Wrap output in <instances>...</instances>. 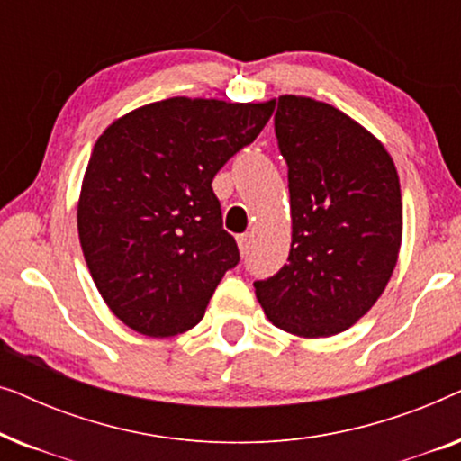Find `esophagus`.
I'll use <instances>...</instances> for the list:
<instances>
[{
    "label": "esophagus",
    "mask_w": 461,
    "mask_h": 461,
    "mask_svg": "<svg viewBox=\"0 0 461 461\" xmlns=\"http://www.w3.org/2000/svg\"><path fill=\"white\" fill-rule=\"evenodd\" d=\"M237 243H239V249H241V254L245 256L251 248V235L249 232H243V235L237 237Z\"/></svg>",
    "instance_id": "esophagus-1"
}]
</instances>
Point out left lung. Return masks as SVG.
I'll list each match as a JSON object with an SVG mask.
<instances>
[{"label":"left lung","mask_w":461,"mask_h":461,"mask_svg":"<svg viewBox=\"0 0 461 461\" xmlns=\"http://www.w3.org/2000/svg\"><path fill=\"white\" fill-rule=\"evenodd\" d=\"M275 134L287 161L292 249L256 281L268 321L300 338L355 325L386 289L402 237L401 185L377 138L336 106L279 96Z\"/></svg>","instance_id":"obj_1"}]
</instances>
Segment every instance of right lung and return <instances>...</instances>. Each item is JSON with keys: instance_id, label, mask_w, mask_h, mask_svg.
Returning <instances> with one entry per match:
<instances>
[{"instance_id": "obj_1", "label": "right lung", "mask_w": 461, "mask_h": 461, "mask_svg": "<svg viewBox=\"0 0 461 461\" xmlns=\"http://www.w3.org/2000/svg\"><path fill=\"white\" fill-rule=\"evenodd\" d=\"M273 111L275 100L176 96L115 119L94 144L77 203L79 243L106 306L134 331L193 330L239 264L212 180Z\"/></svg>"}]
</instances>
